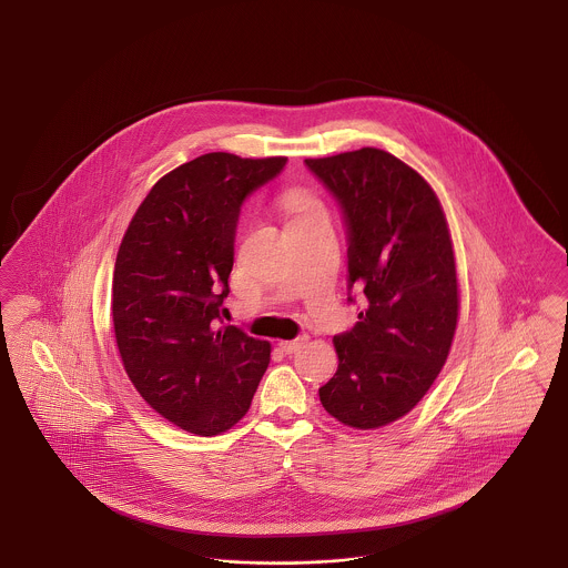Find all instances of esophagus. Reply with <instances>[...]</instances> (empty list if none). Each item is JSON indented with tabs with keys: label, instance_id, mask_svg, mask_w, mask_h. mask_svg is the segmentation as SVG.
<instances>
[{
	"label": "esophagus",
	"instance_id": "1",
	"mask_svg": "<svg viewBox=\"0 0 568 568\" xmlns=\"http://www.w3.org/2000/svg\"><path fill=\"white\" fill-rule=\"evenodd\" d=\"M308 341V336H297V338H294V341H281L278 343V347H281V352L285 353H296L300 347H304V343Z\"/></svg>",
	"mask_w": 568,
	"mask_h": 568
}]
</instances>
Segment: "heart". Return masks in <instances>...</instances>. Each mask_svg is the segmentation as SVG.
<instances>
[{
    "mask_svg": "<svg viewBox=\"0 0 568 568\" xmlns=\"http://www.w3.org/2000/svg\"><path fill=\"white\" fill-rule=\"evenodd\" d=\"M287 206H290V211L294 213V216L304 215V213H308L313 209H322L313 197H308L306 193H300V191H292L287 195Z\"/></svg>",
    "mask_w": 568,
    "mask_h": 568,
    "instance_id": "b5f03b06",
    "label": "heart"
}]
</instances>
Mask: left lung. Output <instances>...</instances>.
<instances>
[{
  "label": "left lung",
  "mask_w": 568,
  "mask_h": 568,
  "mask_svg": "<svg viewBox=\"0 0 568 568\" xmlns=\"http://www.w3.org/2000/svg\"><path fill=\"white\" fill-rule=\"evenodd\" d=\"M347 227V290L366 297L334 336L336 375L320 387L341 424L373 430L417 405L438 377L458 324V278L443 209L405 162L359 149L304 160Z\"/></svg>",
  "instance_id": "8db88e82"
}]
</instances>
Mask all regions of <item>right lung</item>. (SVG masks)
Returning a JSON list of instances; mask_svg holds the SVG:
<instances>
[{
  "label": "right lung",
  "instance_id": "right-lung-1",
  "mask_svg": "<svg viewBox=\"0 0 568 568\" xmlns=\"http://www.w3.org/2000/svg\"><path fill=\"white\" fill-rule=\"evenodd\" d=\"M287 158L206 153L160 179L121 241L112 322L146 405L200 436L232 428L271 362V343L221 325L244 200Z\"/></svg>",
  "mask_w": 568,
  "mask_h": 568
}]
</instances>
